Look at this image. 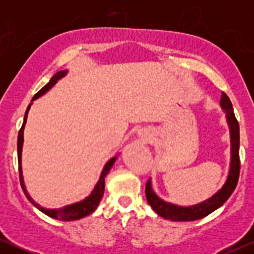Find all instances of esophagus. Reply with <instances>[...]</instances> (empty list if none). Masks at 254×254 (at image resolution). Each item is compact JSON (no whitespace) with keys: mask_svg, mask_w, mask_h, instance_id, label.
Wrapping results in <instances>:
<instances>
[{"mask_svg":"<svg viewBox=\"0 0 254 254\" xmlns=\"http://www.w3.org/2000/svg\"><path fill=\"white\" fill-rule=\"evenodd\" d=\"M139 136H141V141L144 142V143H149L150 139H151V133L149 131L144 130L142 132H139Z\"/></svg>","mask_w":254,"mask_h":254,"instance_id":"1","label":"esophagus"}]
</instances>
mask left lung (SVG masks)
I'll list each match as a JSON object with an SVG mask.
<instances>
[{"label": "left lung", "mask_w": 254, "mask_h": 254, "mask_svg": "<svg viewBox=\"0 0 254 254\" xmlns=\"http://www.w3.org/2000/svg\"><path fill=\"white\" fill-rule=\"evenodd\" d=\"M221 109L226 113V121L229 127V137H230V165L228 177H227L226 183L223 184L222 188L218 190L216 193L212 194L208 199L203 202L193 204V205L183 206L178 204L168 203L160 198L153 190L151 185V179L148 180L145 184V196L154 211L159 216L166 218V220L178 221V222H186V221H196L200 218L208 216L212 211H215L230 197L233 191L237 188L239 180V173H240V160H239V145H240V129H239V123L235 118L234 111H233V105L230 103L229 98L227 97L226 93H222V97L220 100Z\"/></svg>", "instance_id": "obj_1"}]
</instances>
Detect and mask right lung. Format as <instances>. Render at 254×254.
Instances as JSON below:
<instances>
[{
	"label": "right lung",
	"instance_id": "right-lung-1",
	"mask_svg": "<svg viewBox=\"0 0 254 254\" xmlns=\"http://www.w3.org/2000/svg\"><path fill=\"white\" fill-rule=\"evenodd\" d=\"M68 74V70H61L57 71L54 76L51 77V80L49 81L45 86L43 87L39 92L34 95L33 99L31 100V104L28 105L27 110L25 112V117H24V123H22L21 129L19 131V136H17V161H19V173H20V184H21V188L24 190L25 196L27 197V199L36 206L37 209H39L40 211L44 212L45 215L50 216L52 218H56V220L60 221H75V220H80V218H83L84 216H88V215L92 214L95 209L98 208L99 203H100L101 198L104 196V191H105V177L107 176L112 166L115 165L116 160H117L118 154L115 155L113 157H111L109 161L106 162V165L104 166L103 171H101L100 177H99V180L97 183V185L94 186L92 192H90L89 196H87L84 199L80 200V202L69 204V205L63 206V208L60 209H48L44 208V206L39 205V204L36 203V200L33 199L28 193V191L26 190V185L24 182V174H22V166H21V156H22V145H24V129L26 125V121H27V116H28V111L31 109V105L33 104L34 100H37L38 98H40L42 95L45 94L49 89H51L52 87L56 84L58 80L65 76Z\"/></svg>",
	"mask_w": 254,
	"mask_h": 254
}]
</instances>
